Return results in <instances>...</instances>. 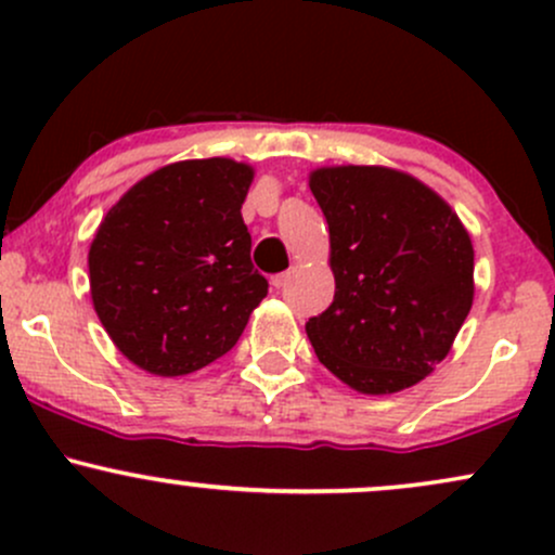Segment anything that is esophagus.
<instances>
[{
	"label": "esophagus",
	"mask_w": 555,
	"mask_h": 555,
	"mask_svg": "<svg viewBox=\"0 0 555 555\" xmlns=\"http://www.w3.org/2000/svg\"><path fill=\"white\" fill-rule=\"evenodd\" d=\"M286 282H289V271H284V273H276V276L271 279V286H273V289H284Z\"/></svg>",
	"instance_id": "esophagus-1"
}]
</instances>
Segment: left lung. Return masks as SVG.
Wrapping results in <instances>:
<instances>
[{
	"mask_svg": "<svg viewBox=\"0 0 555 555\" xmlns=\"http://www.w3.org/2000/svg\"><path fill=\"white\" fill-rule=\"evenodd\" d=\"M334 302L305 323L318 360L360 393L420 384L451 352L475 297V250L436 190L388 167H321Z\"/></svg>",
	"mask_w": 555,
	"mask_h": 555,
	"instance_id": "obj_1",
	"label": "left lung"
}]
</instances>
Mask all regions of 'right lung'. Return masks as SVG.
Instances as JSON below:
<instances>
[{
  "mask_svg": "<svg viewBox=\"0 0 555 555\" xmlns=\"http://www.w3.org/2000/svg\"><path fill=\"white\" fill-rule=\"evenodd\" d=\"M253 175L224 156L167 164L132 184L95 229L93 310L140 371L177 378L211 365L269 295L240 214Z\"/></svg>",
  "mask_w": 555,
  "mask_h": 555,
  "instance_id": "1",
  "label": "right lung"
}]
</instances>
